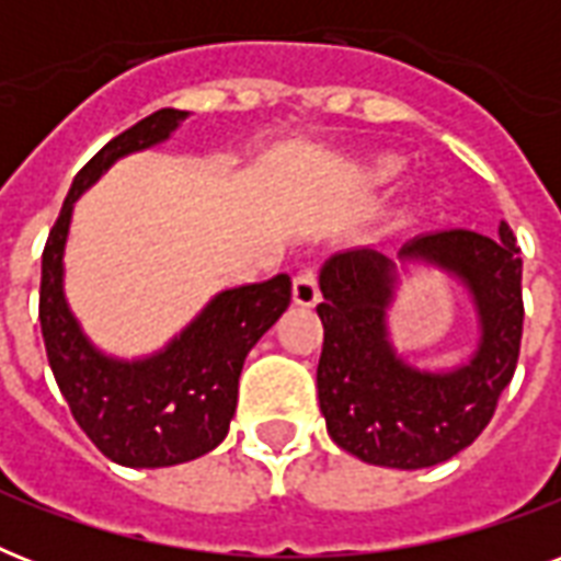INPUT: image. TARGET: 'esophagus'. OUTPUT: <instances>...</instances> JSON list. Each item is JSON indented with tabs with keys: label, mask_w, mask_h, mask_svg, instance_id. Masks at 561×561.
Here are the masks:
<instances>
[{
	"label": "esophagus",
	"mask_w": 561,
	"mask_h": 561,
	"mask_svg": "<svg viewBox=\"0 0 561 561\" xmlns=\"http://www.w3.org/2000/svg\"><path fill=\"white\" fill-rule=\"evenodd\" d=\"M294 302L302 308H314L320 302V285H317V271L306 267L294 279Z\"/></svg>",
	"instance_id": "obj_1"
}]
</instances>
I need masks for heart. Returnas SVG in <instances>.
I'll use <instances>...</instances> for the list:
<instances>
[{
  "instance_id": "obj_1",
  "label": "heart",
  "mask_w": 561,
  "mask_h": 561,
  "mask_svg": "<svg viewBox=\"0 0 561 561\" xmlns=\"http://www.w3.org/2000/svg\"><path fill=\"white\" fill-rule=\"evenodd\" d=\"M401 162L392 160V157H381V160L373 162V169H369L367 180L373 186H383V183H390V180L399 178Z\"/></svg>"
}]
</instances>
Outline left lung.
<instances>
[{
	"label": "left lung",
	"mask_w": 561,
	"mask_h": 561,
	"mask_svg": "<svg viewBox=\"0 0 561 561\" xmlns=\"http://www.w3.org/2000/svg\"><path fill=\"white\" fill-rule=\"evenodd\" d=\"M522 250L501 220L497 238L471 229L427 232L399 250L462 280L479 308V350L445 374L410 368L389 343L386 308L398 265L375 247L334 253L320 271L323 352L317 396L343 451L369 466L427 469L469 448L513 381L522 350Z\"/></svg>",
	"instance_id": "obj_1"
}]
</instances>
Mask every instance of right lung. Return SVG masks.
I'll return each mask as SVG.
<instances>
[{
	"label": "right lung",
	"instance_id": "add662e5",
	"mask_svg": "<svg viewBox=\"0 0 561 561\" xmlns=\"http://www.w3.org/2000/svg\"><path fill=\"white\" fill-rule=\"evenodd\" d=\"M188 113L157 110L92 157L48 232L39 279V329L55 381L95 448L127 469H162L211 451L236 416L247 352L290 306V276L220 290L148 358H113L92 346L64 294V250L75 201L127 153L165 142Z\"/></svg>",
	"mask_w": 561,
	"mask_h": 561
}]
</instances>
